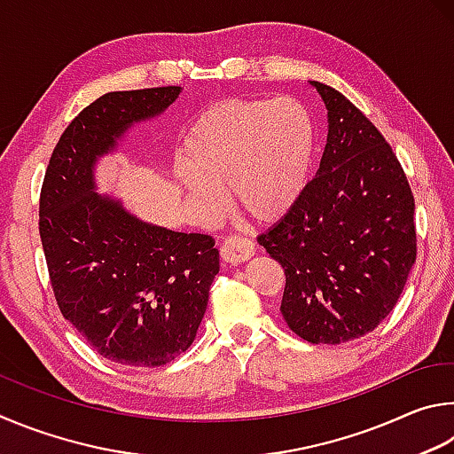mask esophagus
Listing matches in <instances>:
<instances>
[{
	"mask_svg": "<svg viewBox=\"0 0 454 454\" xmlns=\"http://www.w3.org/2000/svg\"><path fill=\"white\" fill-rule=\"evenodd\" d=\"M255 255V243L249 239H243V237H229L225 243L221 245V257L227 263H243V261L251 259Z\"/></svg>",
	"mask_w": 454,
	"mask_h": 454,
	"instance_id": "obj_1",
	"label": "esophagus"
}]
</instances>
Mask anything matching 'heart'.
I'll return each mask as SVG.
<instances>
[{
	"mask_svg": "<svg viewBox=\"0 0 454 454\" xmlns=\"http://www.w3.org/2000/svg\"><path fill=\"white\" fill-rule=\"evenodd\" d=\"M315 151V121L301 101L227 99L189 125L173 175L199 217H217L227 187L235 207L269 223L305 193Z\"/></svg>",
	"mask_w": 454,
	"mask_h": 454,
	"instance_id": "heart-1",
	"label": "heart"
}]
</instances>
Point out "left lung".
I'll list each match as a JSON object with an SVG mask.
<instances>
[{
	"instance_id": "8db88e82",
	"label": "left lung",
	"mask_w": 454,
	"mask_h": 454,
	"mask_svg": "<svg viewBox=\"0 0 454 454\" xmlns=\"http://www.w3.org/2000/svg\"><path fill=\"white\" fill-rule=\"evenodd\" d=\"M327 145L305 193L259 243L285 269L283 319L301 339L339 345L393 311L417 259L415 199L383 135L333 87Z\"/></svg>"
}]
</instances>
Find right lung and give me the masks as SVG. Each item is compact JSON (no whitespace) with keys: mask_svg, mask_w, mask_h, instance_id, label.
I'll list each match as a JSON object with an SVG mask.
<instances>
[{"mask_svg":"<svg viewBox=\"0 0 454 454\" xmlns=\"http://www.w3.org/2000/svg\"><path fill=\"white\" fill-rule=\"evenodd\" d=\"M181 87L111 91L63 131L39 199V235L59 311L106 359L161 367L185 353L219 273L209 235L139 219L101 195L95 167L135 125L151 121Z\"/></svg>","mask_w":454,"mask_h":454,"instance_id":"right-lung-1","label":"right lung"}]
</instances>
